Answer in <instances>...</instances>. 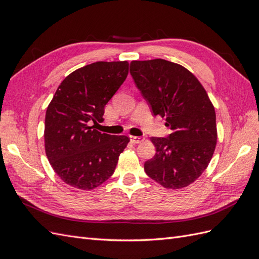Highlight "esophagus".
Listing matches in <instances>:
<instances>
[{
  "instance_id": "esophagus-1",
  "label": "esophagus",
  "mask_w": 259,
  "mask_h": 259,
  "mask_svg": "<svg viewBox=\"0 0 259 259\" xmlns=\"http://www.w3.org/2000/svg\"><path fill=\"white\" fill-rule=\"evenodd\" d=\"M130 139H131V142L133 144H139V143H142L143 140H144V138L137 137V136H130Z\"/></svg>"
}]
</instances>
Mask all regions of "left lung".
Masks as SVG:
<instances>
[{"label": "left lung", "instance_id": "8db88e82", "mask_svg": "<svg viewBox=\"0 0 259 259\" xmlns=\"http://www.w3.org/2000/svg\"><path fill=\"white\" fill-rule=\"evenodd\" d=\"M130 73L153 116H166V137H151L146 174L165 188L192 184L207 167L216 140L215 109L204 88L183 66L164 59L132 61Z\"/></svg>", "mask_w": 259, "mask_h": 259}]
</instances>
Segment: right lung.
Returning a JSON list of instances; mask_svg holds the SVG:
<instances>
[{
	"label": "right lung",
	"mask_w": 259,
	"mask_h": 259,
	"mask_svg": "<svg viewBox=\"0 0 259 259\" xmlns=\"http://www.w3.org/2000/svg\"><path fill=\"white\" fill-rule=\"evenodd\" d=\"M128 74L127 61H97L60 83L45 115V152L61 180L91 190L110 177L127 136L101 134L105 106Z\"/></svg>",
	"instance_id": "obj_1"
}]
</instances>
